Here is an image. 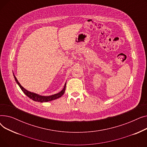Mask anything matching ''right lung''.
Masks as SVG:
<instances>
[{"mask_svg": "<svg viewBox=\"0 0 147 147\" xmlns=\"http://www.w3.org/2000/svg\"><path fill=\"white\" fill-rule=\"evenodd\" d=\"M14 78L15 79V81L17 82V83H18V84L19 85V86L20 87L21 89L22 90V92H24V93L30 99H32V100L34 101H37V102H48V101H52V100L54 99H56L57 98H60L62 95H63L64 92H65V85L66 84H65V86L63 88V89L59 93H58L57 94L55 95H53L51 96H42V95H37L36 94L33 93V92H31L28 91L27 90L25 89L24 88H23L20 83L18 82V80L17 79V78H15V76H14Z\"/></svg>", "mask_w": 147, "mask_h": 147, "instance_id": "add662e5", "label": "right lung"}]
</instances>
